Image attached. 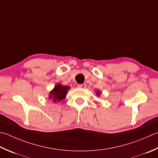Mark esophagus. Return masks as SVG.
<instances>
[{
    "label": "esophagus",
    "instance_id": "34e87169",
    "mask_svg": "<svg viewBox=\"0 0 158 158\" xmlns=\"http://www.w3.org/2000/svg\"><path fill=\"white\" fill-rule=\"evenodd\" d=\"M78 88L84 89V88H86V84H85V83H83V84H79V85H78Z\"/></svg>",
    "mask_w": 158,
    "mask_h": 158
}]
</instances>
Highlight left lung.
<instances>
[{
    "label": "left lung",
    "instance_id": "1",
    "mask_svg": "<svg viewBox=\"0 0 158 158\" xmlns=\"http://www.w3.org/2000/svg\"><path fill=\"white\" fill-rule=\"evenodd\" d=\"M97 94L98 96H99V94H100V92H99V91H98V92H97Z\"/></svg>",
    "mask_w": 158,
    "mask_h": 158
}]
</instances>
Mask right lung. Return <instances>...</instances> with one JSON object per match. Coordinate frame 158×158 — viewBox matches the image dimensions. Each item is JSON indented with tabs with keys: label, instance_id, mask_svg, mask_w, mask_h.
I'll return each instance as SVG.
<instances>
[{
	"label": "right lung",
	"instance_id": "right-lung-1",
	"mask_svg": "<svg viewBox=\"0 0 158 158\" xmlns=\"http://www.w3.org/2000/svg\"><path fill=\"white\" fill-rule=\"evenodd\" d=\"M69 88L70 87H68L66 85H61V84L56 85L54 89L50 92L49 98H52L54 103L62 101L66 97L67 91Z\"/></svg>",
	"mask_w": 158,
	"mask_h": 158
}]
</instances>
